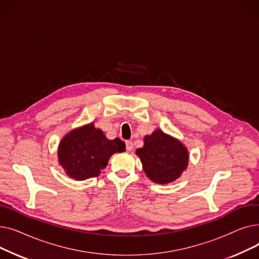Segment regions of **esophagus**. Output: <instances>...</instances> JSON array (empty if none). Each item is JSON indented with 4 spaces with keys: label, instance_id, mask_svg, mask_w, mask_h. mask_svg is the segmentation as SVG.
<instances>
[{
    "label": "esophagus",
    "instance_id": "1",
    "mask_svg": "<svg viewBox=\"0 0 259 259\" xmlns=\"http://www.w3.org/2000/svg\"><path fill=\"white\" fill-rule=\"evenodd\" d=\"M126 149H127V151L133 150V143L131 141H126Z\"/></svg>",
    "mask_w": 259,
    "mask_h": 259
}]
</instances>
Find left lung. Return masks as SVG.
Returning a JSON list of instances; mask_svg holds the SVG:
<instances>
[{
	"instance_id": "obj_1",
	"label": "left lung",
	"mask_w": 259,
	"mask_h": 259,
	"mask_svg": "<svg viewBox=\"0 0 259 259\" xmlns=\"http://www.w3.org/2000/svg\"><path fill=\"white\" fill-rule=\"evenodd\" d=\"M144 171L151 181L168 184L179 179L188 166L186 147L161 130L145 138V146L138 149Z\"/></svg>"
}]
</instances>
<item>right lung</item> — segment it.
Instances as JSON below:
<instances>
[{
    "instance_id": "right-lung-1",
    "label": "right lung",
    "mask_w": 259,
    "mask_h": 259,
    "mask_svg": "<svg viewBox=\"0 0 259 259\" xmlns=\"http://www.w3.org/2000/svg\"><path fill=\"white\" fill-rule=\"evenodd\" d=\"M125 143L119 139L107 140L102 130L93 124L68 133L59 147V161L70 178L84 181L101 173L110 156L125 151Z\"/></svg>"
}]
</instances>
